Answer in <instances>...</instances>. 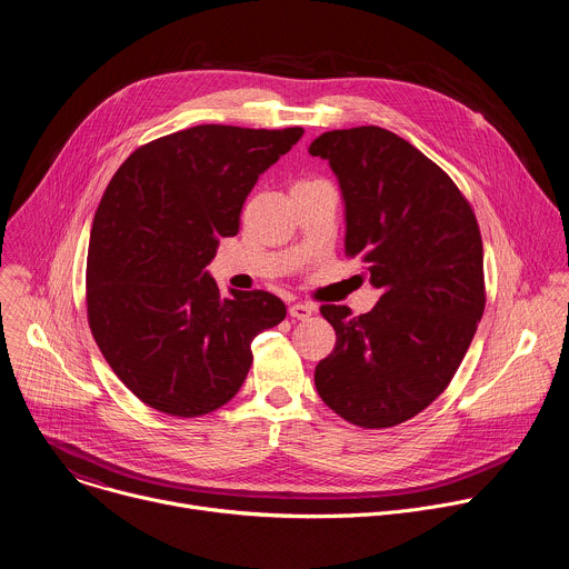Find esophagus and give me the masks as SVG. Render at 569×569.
<instances>
[{
    "label": "esophagus",
    "mask_w": 569,
    "mask_h": 569,
    "mask_svg": "<svg viewBox=\"0 0 569 569\" xmlns=\"http://www.w3.org/2000/svg\"><path fill=\"white\" fill-rule=\"evenodd\" d=\"M288 312H290V317L292 319H308L312 312H315V306H310V303H292L290 308H288Z\"/></svg>",
    "instance_id": "esophagus-1"
}]
</instances>
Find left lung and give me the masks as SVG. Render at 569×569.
<instances>
[{
	"instance_id": "obj_1",
	"label": "left lung",
	"mask_w": 569,
	"mask_h": 569,
	"mask_svg": "<svg viewBox=\"0 0 569 569\" xmlns=\"http://www.w3.org/2000/svg\"><path fill=\"white\" fill-rule=\"evenodd\" d=\"M308 152L338 176L347 257L380 290L360 317L319 308L338 340L315 387L345 421L391 428L428 408L472 342L486 303L479 227L435 161L385 128L323 132Z\"/></svg>"
}]
</instances>
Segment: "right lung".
I'll return each instance as SVG.
<instances>
[{
  "instance_id": "obj_1",
  "label": "right lung",
  "mask_w": 569,
  "mask_h": 569,
  "mask_svg": "<svg viewBox=\"0 0 569 569\" xmlns=\"http://www.w3.org/2000/svg\"><path fill=\"white\" fill-rule=\"evenodd\" d=\"M303 128L196 126L137 148L110 180L88 252V319L119 380L148 408L193 419L229 402L252 340L286 317L266 290L222 297L204 270L259 176Z\"/></svg>"
}]
</instances>
